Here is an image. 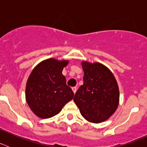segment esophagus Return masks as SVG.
Here are the masks:
<instances>
[{
    "label": "esophagus",
    "mask_w": 147,
    "mask_h": 147,
    "mask_svg": "<svg viewBox=\"0 0 147 147\" xmlns=\"http://www.w3.org/2000/svg\"><path fill=\"white\" fill-rule=\"evenodd\" d=\"M72 90H73V91H74V93H76V90H77V88H76V87H73Z\"/></svg>",
    "instance_id": "obj_1"
}]
</instances>
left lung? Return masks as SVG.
I'll use <instances>...</instances> for the list:
<instances>
[{"mask_svg": "<svg viewBox=\"0 0 147 147\" xmlns=\"http://www.w3.org/2000/svg\"><path fill=\"white\" fill-rule=\"evenodd\" d=\"M83 85L74 98L83 117L93 123L105 121L115 113L119 103V90L113 73L104 65L82 62Z\"/></svg>", "mask_w": 147, "mask_h": 147, "instance_id": "8db88e82", "label": "left lung"}]
</instances>
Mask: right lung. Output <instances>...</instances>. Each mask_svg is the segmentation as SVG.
<instances>
[{"label": "right lung", "instance_id": "obj_1", "mask_svg": "<svg viewBox=\"0 0 147 147\" xmlns=\"http://www.w3.org/2000/svg\"><path fill=\"white\" fill-rule=\"evenodd\" d=\"M68 63L50 58L39 63L31 73L26 88V98L34 113L49 119L59 113L74 98L62 71Z\"/></svg>", "mask_w": 147, "mask_h": 147}]
</instances>
